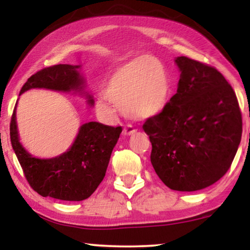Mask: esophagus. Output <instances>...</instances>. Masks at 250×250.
Segmentation results:
<instances>
[{"mask_svg":"<svg viewBox=\"0 0 250 250\" xmlns=\"http://www.w3.org/2000/svg\"><path fill=\"white\" fill-rule=\"evenodd\" d=\"M135 132H136V128L133 127L131 124H127L124 127V129H123V134L124 135H132V134H134Z\"/></svg>","mask_w":250,"mask_h":250,"instance_id":"34e87169","label":"esophagus"}]
</instances>
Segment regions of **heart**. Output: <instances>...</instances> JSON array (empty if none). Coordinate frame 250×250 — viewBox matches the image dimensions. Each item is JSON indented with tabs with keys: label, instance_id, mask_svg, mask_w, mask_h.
Listing matches in <instances>:
<instances>
[{
	"label": "heart",
	"instance_id": "obj_1",
	"mask_svg": "<svg viewBox=\"0 0 250 250\" xmlns=\"http://www.w3.org/2000/svg\"><path fill=\"white\" fill-rule=\"evenodd\" d=\"M170 95L172 80L165 64L155 57L143 56L122 64L109 76L98 104L107 109L111 101L128 117L146 119L159 115Z\"/></svg>",
	"mask_w": 250,
	"mask_h": 250
}]
</instances>
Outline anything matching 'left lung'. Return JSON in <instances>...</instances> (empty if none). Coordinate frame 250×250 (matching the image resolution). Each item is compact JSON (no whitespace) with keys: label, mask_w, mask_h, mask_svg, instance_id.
<instances>
[{"label":"left lung","mask_w":250,"mask_h":250,"mask_svg":"<svg viewBox=\"0 0 250 250\" xmlns=\"http://www.w3.org/2000/svg\"><path fill=\"white\" fill-rule=\"evenodd\" d=\"M176 94L159 115L143 124L152 150L150 160L169 189L197 191L225 175L241 141L237 95L216 68L188 57Z\"/></svg>","instance_id":"left-lung-1"}]
</instances>
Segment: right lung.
Instances as JSON below:
<instances>
[{
    "instance_id": "add662e5",
    "label": "right lung",
    "mask_w": 250,
    "mask_h": 250,
    "mask_svg": "<svg viewBox=\"0 0 250 250\" xmlns=\"http://www.w3.org/2000/svg\"><path fill=\"white\" fill-rule=\"evenodd\" d=\"M80 66L54 64L32 75L20 90L43 87L54 91H82L83 77ZM88 104L93 99L88 95ZM122 127H112L98 122L82 125L71 148L51 159L33 157L20 145L16 123V107L10 123V139L26 180L42 197L67 201L86 199L104 180L112 149L118 141Z\"/></svg>"
}]
</instances>
